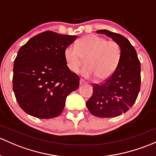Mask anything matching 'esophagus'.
<instances>
[{"label":"esophagus","mask_w":156,"mask_h":156,"mask_svg":"<svg viewBox=\"0 0 156 156\" xmlns=\"http://www.w3.org/2000/svg\"><path fill=\"white\" fill-rule=\"evenodd\" d=\"M85 83L84 81H83V79L80 80V85H82V84H83V83Z\"/></svg>","instance_id":"esophagus-1"}]
</instances>
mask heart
Segmentation results:
<instances>
[{
  "instance_id": "obj_1",
  "label": "heart",
  "mask_w": 156,
  "mask_h": 156,
  "mask_svg": "<svg viewBox=\"0 0 156 156\" xmlns=\"http://www.w3.org/2000/svg\"><path fill=\"white\" fill-rule=\"evenodd\" d=\"M121 55L118 42L95 34L84 36L77 42L76 47L68 45L64 50L66 63L72 72L77 73L86 59L87 66L81 74L84 78H96L99 81H105L114 74Z\"/></svg>"
}]
</instances>
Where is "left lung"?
Returning a JSON list of instances; mask_svg holds the SVG:
<instances>
[{
    "instance_id": "left-lung-1",
    "label": "left lung",
    "mask_w": 156,
    "mask_h": 156,
    "mask_svg": "<svg viewBox=\"0 0 156 156\" xmlns=\"http://www.w3.org/2000/svg\"><path fill=\"white\" fill-rule=\"evenodd\" d=\"M96 32L118 42L122 55L117 69L108 79L93 83V93L87 107L96 117H115L127 112L137 99L141 81L140 63L135 49L125 37L108 30Z\"/></svg>"
}]
</instances>
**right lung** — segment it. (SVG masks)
Wrapping results in <instances>:
<instances>
[{
  "label": "right lung",
  "instance_id": "1",
  "mask_svg": "<svg viewBox=\"0 0 156 156\" xmlns=\"http://www.w3.org/2000/svg\"><path fill=\"white\" fill-rule=\"evenodd\" d=\"M76 38L47 30L19 49L13 66L12 89L24 112L39 119L61 114L67 96L79 87V77L64 58L65 48Z\"/></svg>",
  "mask_w": 156,
  "mask_h": 156
}]
</instances>
